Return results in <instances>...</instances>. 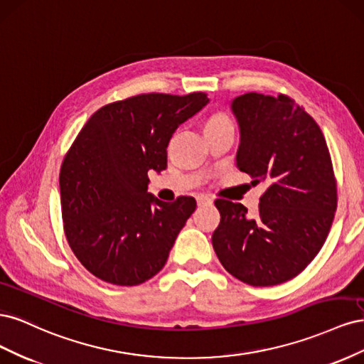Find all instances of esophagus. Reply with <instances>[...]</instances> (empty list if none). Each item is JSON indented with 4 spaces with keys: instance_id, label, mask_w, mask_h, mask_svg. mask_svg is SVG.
<instances>
[{
    "instance_id": "obj_1",
    "label": "esophagus",
    "mask_w": 364,
    "mask_h": 364,
    "mask_svg": "<svg viewBox=\"0 0 364 364\" xmlns=\"http://www.w3.org/2000/svg\"><path fill=\"white\" fill-rule=\"evenodd\" d=\"M209 203H213L211 197H208V196H205V194L197 196V205H199V206H202V205H209Z\"/></svg>"
}]
</instances>
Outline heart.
Wrapping results in <instances>:
<instances>
[{"label":"heart","mask_w":364,"mask_h":364,"mask_svg":"<svg viewBox=\"0 0 364 364\" xmlns=\"http://www.w3.org/2000/svg\"><path fill=\"white\" fill-rule=\"evenodd\" d=\"M223 127H234L232 119H230V117L223 111H215L213 114H209L203 123V132L217 130Z\"/></svg>","instance_id":"obj_1"}]
</instances>
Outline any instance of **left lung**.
Wrapping results in <instances>:
<instances>
[{
  "label": "left lung",
  "instance_id": "8db88e82",
  "mask_svg": "<svg viewBox=\"0 0 364 364\" xmlns=\"http://www.w3.org/2000/svg\"><path fill=\"white\" fill-rule=\"evenodd\" d=\"M230 109L240 127L237 167L264 183L258 211L217 199L213 247L223 267L253 287L299 274L322 249L337 208L325 136L290 97L247 92Z\"/></svg>",
  "mask_w": 364,
  "mask_h": 364
}]
</instances>
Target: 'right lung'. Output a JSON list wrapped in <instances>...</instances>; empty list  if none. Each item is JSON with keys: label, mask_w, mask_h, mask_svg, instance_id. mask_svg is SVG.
Instances as JSON below:
<instances>
[{"label": "right lung", "mask_w": 364, "mask_h": 364, "mask_svg": "<svg viewBox=\"0 0 364 364\" xmlns=\"http://www.w3.org/2000/svg\"><path fill=\"white\" fill-rule=\"evenodd\" d=\"M208 102L205 92L135 95L98 109L77 135L59 176L63 229L98 279L130 287L165 266L196 200L156 199L147 173L167 168L174 130Z\"/></svg>", "instance_id": "1"}]
</instances>
